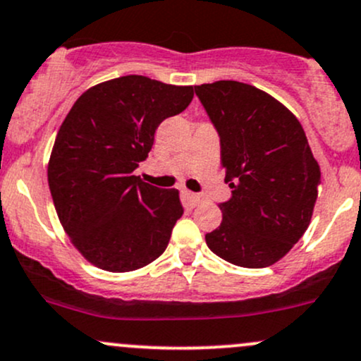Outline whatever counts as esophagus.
I'll return each instance as SVG.
<instances>
[{
	"label": "esophagus",
	"mask_w": 361,
	"mask_h": 361,
	"mask_svg": "<svg viewBox=\"0 0 361 361\" xmlns=\"http://www.w3.org/2000/svg\"><path fill=\"white\" fill-rule=\"evenodd\" d=\"M181 195H183L185 204L190 205V207H197V205H199V204H202V202H204V197L199 195V193L183 192V193H181Z\"/></svg>",
	"instance_id": "34e87169"
}]
</instances>
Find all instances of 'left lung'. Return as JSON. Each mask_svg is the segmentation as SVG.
<instances>
[{"mask_svg": "<svg viewBox=\"0 0 361 361\" xmlns=\"http://www.w3.org/2000/svg\"><path fill=\"white\" fill-rule=\"evenodd\" d=\"M195 94L219 135L231 188L207 247L240 267L272 265L302 238L315 207L320 168L307 135L291 111L253 85L219 80Z\"/></svg>", "mask_w": 361, "mask_h": 361, "instance_id": "obj_1", "label": "left lung"}]
</instances>
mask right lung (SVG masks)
<instances>
[{
  "label": "right lung",
  "mask_w": 361,
  "mask_h": 361,
  "mask_svg": "<svg viewBox=\"0 0 361 361\" xmlns=\"http://www.w3.org/2000/svg\"><path fill=\"white\" fill-rule=\"evenodd\" d=\"M192 99L193 87L126 75L89 89L66 114L47 181L66 235L89 262L128 272L166 250L183 214L180 193L133 171L147 159L157 126Z\"/></svg>",
  "instance_id": "obj_1"
}]
</instances>
